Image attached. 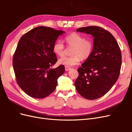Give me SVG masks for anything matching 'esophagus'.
<instances>
[{
  "mask_svg": "<svg viewBox=\"0 0 132 132\" xmlns=\"http://www.w3.org/2000/svg\"><path fill=\"white\" fill-rule=\"evenodd\" d=\"M71 69V68H70V67H67V66H65V70H66V71H68V70H70Z\"/></svg>",
  "mask_w": 132,
  "mask_h": 132,
  "instance_id": "1",
  "label": "esophagus"
}]
</instances>
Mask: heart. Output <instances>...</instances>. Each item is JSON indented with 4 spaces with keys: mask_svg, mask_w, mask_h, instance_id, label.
Segmentation results:
<instances>
[{
    "mask_svg": "<svg viewBox=\"0 0 132 132\" xmlns=\"http://www.w3.org/2000/svg\"><path fill=\"white\" fill-rule=\"evenodd\" d=\"M65 41L68 46L73 47L70 57H62L58 60L60 64L65 66L77 65L82 60L88 59L93 53L94 43L90 39H85L82 35L73 32L67 35ZM65 46L62 41H57L53 46V52L58 56L62 57L64 54Z\"/></svg>",
    "mask_w": 132,
    "mask_h": 132,
    "instance_id": "heart-1",
    "label": "heart"
}]
</instances>
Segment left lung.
Segmentation results:
<instances>
[{
	"label": "left lung",
	"instance_id": "obj_1",
	"mask_svg": "<svg viewBox=\"0 0 132 132\" xmlns=\"http://www.w3.org/2000/svg\"><path fill=\"white\" fill-rule=\"evenodd\" d=\"M77 31L90 34L94 39L91 56L78 69L75 88L83 97L97 99L105 95L118 79L122 64L121 49L113 36L101 27H80Z\"/></svg>",
	"mask_w": 132,
	"mask_h": 132
}]
</instances>
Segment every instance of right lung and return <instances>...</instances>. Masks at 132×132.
<instances>
[{
	"instance_id": "add662e5",
	"label": "right lung",
	"mask_w": 132,
	"mask_h": 132,
	"mask_svg": "<svg viewBox=\"0 0 132 132\" xmlns=\"http://www.w3.org/2000/svg\"><path fill=\"white\" fill-rule=\"evenodd\" d=\"M64 31L39 26L20 39L13 58L16 80L20 87L32 97L45 98L55 90L57 79L65 71L63 65L51 67L57 62L53 46Z\"/></svg>"
}]
</instances>
